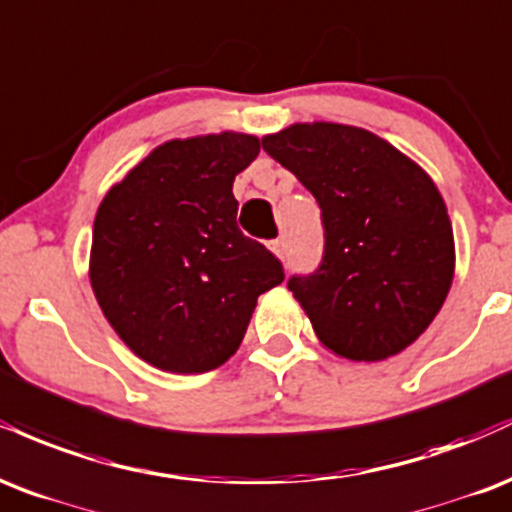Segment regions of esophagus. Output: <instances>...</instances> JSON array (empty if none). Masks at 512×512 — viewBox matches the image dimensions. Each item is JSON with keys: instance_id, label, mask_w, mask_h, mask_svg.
<instances>
[{"instance_id": "1", "label": "esophagus", "mask_w": 512, "mask_h": 512, "mask_svg": "<svg viewBox=\"0 0 512 512\" xmlns=\"http://www.w3.org/2000/svg\"><path fill=\"white\" fill-rule=\"evenodd\" d=\"M270 251H273V254L278 256V258H285V256H287V244H285V239H282V237L273 239V242H270Z\"/></svg>"}]
</instances>
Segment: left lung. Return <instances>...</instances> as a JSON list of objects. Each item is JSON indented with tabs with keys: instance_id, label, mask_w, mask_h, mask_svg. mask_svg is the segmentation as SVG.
<instances>
[{
	"instance_id": "8db88e82",
	"label": "left lung",
	"mask_w": 512,
	"mask_h": 512,
	"mask_svg": "<svg viewBox=\"0 0 512 512\" xmlns=\"http://www.w3.org/2000/svg\"><path fill=\"white\" fill-rule=\"evenodd\" d=\"M261 143L321 206V266L287 282L321 345L352 362L400 354L453 285V225L434 179L350 124H292Z\"/></svg>"
}]
</instances>
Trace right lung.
Wrapping results in <instances>:
<instances>
[{
	"label": "right lung",
	"mask_w": 512,
	"mask_h": 512,
	"mask_svg": "<svg viewBox=\"0 0 512 512\" xmlns=\"http://www.w3.org/2000/svg\"><path fill=\"white\" fill-rule=\"evenodd\" d=\"M258 150L239 131L172 138L102 198L90 285L114 333L155 369H218L242 345L258 294L285 280L237 227L232 184Z\"/></svg>",
	"instance_id": "right-lung-1"
}]
</instances>
